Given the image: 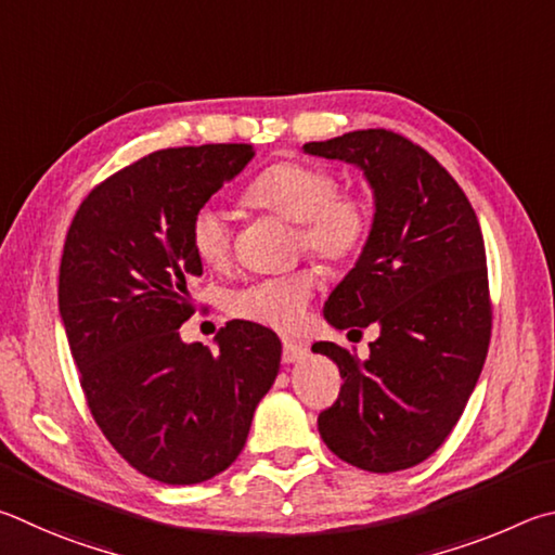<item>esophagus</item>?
<instances>
[{"label":"esophagus","instance_id":"1","mask_svg":"<svg viewBox=\"0 0 555 555\" xmlns=\"http://www.w3.org/2000/svg\"><path fill=\"white\" fill-rule=\"evenodd\" d=\"M307 358V348L297 341H289L285 338L283 341V363H297V361H305Z\"/></svg>","mask_w":555,"mask_h":555}]
</instances>
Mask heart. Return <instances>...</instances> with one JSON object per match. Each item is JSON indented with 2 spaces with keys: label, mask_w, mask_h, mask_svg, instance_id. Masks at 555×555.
Instances as JSON below:
<instances>
[{
  "label": "heart",
  "mask_w": 555,
  "mask_h": 555,
  "mask_svg": "<svg viewBox=\"0 0 555 555\" xmlns=\"http://www.w3.org/2000/svg\"><path fill=\"white\" fill-rule=\"evenodd\" d=\"M332 170L302 160H283L248 184L250 207L278 214L299 227V246L328 266H341L363 250L371 236V207L361 194L336 190ZM190 243L204 266L221 268L231 258V227L219 209L204 204L190 219ZM317 289L309 268L266 278L227 297V309L246 322L289 332L305 319Z\"/></svg>",
  "instance_id": "b5f03b06"
}]
</instances>
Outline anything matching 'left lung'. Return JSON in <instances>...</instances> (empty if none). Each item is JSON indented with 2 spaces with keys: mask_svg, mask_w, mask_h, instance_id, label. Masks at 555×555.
I'll return each mask as SVG.
<instances>
[{
  "mask_svg": "<svg viewBox=\"0 0 555 555\" xmlns=\"http://www.w3.org/2000/svg\"><path fill=\"white\" fill-rule=\"evenodd\" d=\"M305 153L361 168L375 199L371 236L324 317L358 334L377 324L380 336L365 361L332 341L312 346L344 377L338 400L319 414V434L361 470L412 468L449 439L488 356L478 217L449 170L395 131H351L305 143Z\"/></svg>",
  "mask_w": 555,
  "mask_h": 555,
  "instance_id": "left-lung-1",
  "label": "left lung"
}]
</instances>
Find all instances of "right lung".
Wrapping results in <instances>:
<instances>
[{
    "label": "right lung",
    "instance_id": "add662e5",
    "mask_svg": "<svg viewBox=\"0 0 555 555\" xmlns=\"http://www.w3.org/2000/svg\"><path fill=\"white\" fill-rule=\"evenodd\" d=\"M248 143L155 151L96 184L67 231L57 309L96 426L165 485L227 470L280 371V338L233 319L217 351L184 344L188 280L202 275L192 214L250 163Z\"/></svg>",
    "mask_w": 555,
    "mask_h": 555
}]
</instances>
